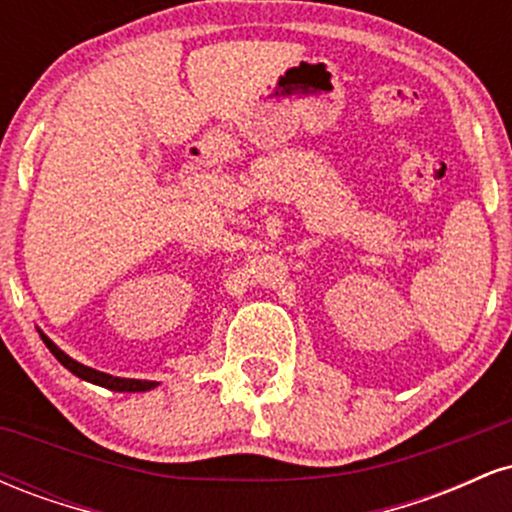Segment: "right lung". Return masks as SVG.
Segmentation results:
<instances>
[{
  "label": "right lung",
  "mask_w": 512,
  "mask_h": 512,
  "mask_svg": "<svg viewBox=\"0 0 512 512\" xmlns=\"http://www.w3.org/2000/svg\"><path fill=\"white\" fill-rule=\"evenodd\" d=\"M43 337V342L48 349L52 351V356L57 358V361L62 363L64 368L72 370L74 375H79V378L88 380V383H96L101 387H108V390H115V392H144V390H151V387H156L158 383H154V380H129V378H115V375H108V373H101V370H93L84 366V363H76L74 358H69L64 351L57 349L55 344L50 342L45 334H40Z\"/></svg>",
  "instance_id": "1"
}]
</instances>
